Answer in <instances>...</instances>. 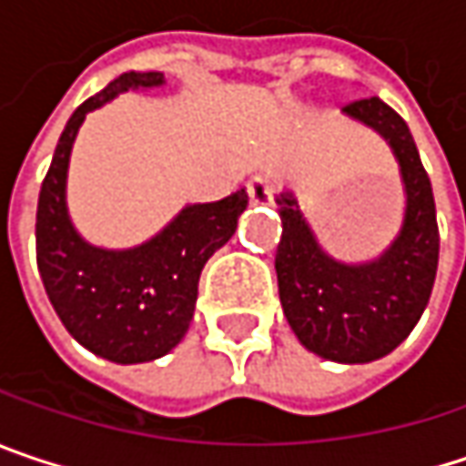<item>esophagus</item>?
I'll return each instance as SVG.
<instances>
[{"mask_svg":"<svg viewBox=\"0 0 466 466\" xmlns=\"http://www.w3.org/2000/svg\"><path fill=\"white\" fill-rule=\"evenodd\" d=\"M247 193H249L251 204H270L273 201V185L265 177H251L247 183Z\"/></svg>","mask_w":466,"mask_h":466,"instance_id":"obj_1","label":"esophagus"}]
</instances>
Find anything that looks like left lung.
<instances>
[{
    "label": "left lung",
    "instance_id": "1",
    "mask_svg": "<svg viewBox=\"0 0 466 466\" xmlns=\"http://www.w3.org/2000/svg\"><path fill=\"white\" fill-rule=\"evenodd\" d=\"M345 114L380 132L398 158L406 187L400 233L371 262H339L320 249L297 198L286 190L276 198L283 225L276 273L283 316L305 348L337 363H369L398 348L424 313L441 236L432 185L409 124L380 97L355 100Z\"/></svg>",
    "mask_w": 466,
    "mask_h": 466
}]
</instances>
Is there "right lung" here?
Masks as SVG:
<instances>
[{
  "instance_id": "obj_1",
  "label": "right lung",
  "mask_w": 466,
  "mask_h": 466,
  "mask_svg": "<svg viewBox=\"0 0 466 466\" xmlns=\"http://www.w3.org/2000/svg\"><path fill=\"white\" fill-rule=\"evenodd\" d=\"M164 74H121L68 118L36 207V265L68 334L114 363H146L180 345L207 259L236 233L247 190L215 204H190L135 249H100L71 225L66 207L68 158L84 116L127 89L161 86Z\"/></svg>"
}]
</instances>
